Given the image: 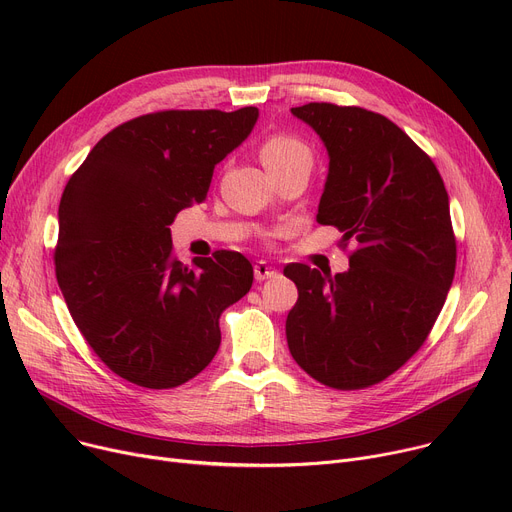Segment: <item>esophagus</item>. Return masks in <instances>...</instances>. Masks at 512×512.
Instances as JSON below:
<instances>
[{
	"mask_svg": "<svg viewBox=\"0 0 512 512\" xmlns=\"http://www.w3.org/2000/svg\"><path fill=\"white\" fill-rule=\"evenodd\" d=\"M253 272H255V280L257 282H263L267 278H276L278 276L276 267H272L267 261H257L255 267H253Z\"/></svg>",
	"mask_w": 512,
	"mask_h": 512,
	"instance_id": "34e87169",
	"label": "esophagus"
}]
</instances>
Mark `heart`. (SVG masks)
Listing matches in <instances>:
<instances>
[{
  "instance_id": "obj_1",
  "label": "heart",
  "mask_w": 512,
  "mask_h": 512,
  "mask_svg": "<svg viewBox=\"0 0 512 512\" xmlns=\"http://www.w3.org/2000/svg\"><path fill=\"white\" fill-rule=\"evenodd\" d=\"M259 153L267 172L297 166V164L311 166L309 147L301 139L292 137V134H284V132L272 134V137L265 139Z\"/></svg>"
}]
</instances>
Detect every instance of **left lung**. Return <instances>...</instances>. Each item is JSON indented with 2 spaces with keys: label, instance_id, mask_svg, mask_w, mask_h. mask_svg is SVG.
<instances>
[{
  "label": "left lung",
  "instance_id": "8db88e82",
  "mask_svg": "<svg viewBox=\"0 0 512 512\" xmlns=\"http://www.w3.org/2000/svg\"><path fill=\"white\" fill-rule=\"evenodd\" d=\"M290 112L330 155L317 222L355 245L344 274L284 267L299 288L290 355L324 386L369 388L419 351L444 307L456 267L448 193L434 161L386 116L334 103Z\"/></svg>",
  "mask_w": 512,
  "mask_h": 512
}]
</instances>
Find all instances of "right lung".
<instances>
[{
    "label": "right lung",
    "instance_id": "add662e5",
    "mask_svg": "<svg viewBox=\"0 0 512 512\" xmlns=\"http://www.w3.org/2000/svg\"><path fill=\"white\" fill-rule=\"evenodd\" d=\"M257 118V107L139 116L107 132L64 188L60 290L95 355L132 384L193 380L218 353L222 311L251 290L253 267L236 251L180 263L170 224L205 201L213 168Z\"/></svg>",
    "mask_w": 512,
    "mask_h": 512
}]
</instances>
